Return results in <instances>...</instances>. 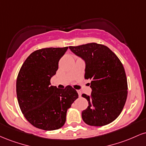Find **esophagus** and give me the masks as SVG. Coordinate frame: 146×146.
Instances as JSON below:
<instances>
[{"label": "esophagus", "mask_w": 146, "mask_h": 146, "mask_svg": "<svg viewBox=\"0 0 146 146\" xmlns=\"http://www.w3.org/2000/svg\"><path fill=\"white\" fill-rule=\"evenodd\" d=\"M77 92H78V95H79V97H81V96H82V92H81V90H77Z\"/></svg>", "instance_id": "esophagus-1"}]
</instances>
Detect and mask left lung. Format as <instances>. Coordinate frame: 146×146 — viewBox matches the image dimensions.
<instances>
[{
    "label": "left lung",
    "mask_w": 146,
    "mask_h": 146,
    "mask_svg": "<svg viewBox=\"0 0 146 146\" xmlns=\"http://www.w3.org/2000/svg\"><path fill=\"white\" fill-rule=\"evenodd\" d=\"M69 48L86 62L84 78L91 80L90 96L82 94L88 106L82 113L83 121L89 125L103 126L118 117L128 95V83L123 64L105 45L95 42Z\"/></svg>",
    "instance_id": "obj_1"
}]
</instances>
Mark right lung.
I'll list each match as a JSON object with an SVG mask.
<instances>
[{
    "mask_svg": "<svg viewBox=\"0 0 146 146\" xmlns=\"http://www.w3.org/2000/svg\"><path fill=\"white\" fill-rule=\"evenodd\" d=\"M67 49L68 46L36 50L25 60L18 73V104L26 119L37 128L54 130L62 127L67 110L78 98L71 86L64 89L51 86V77Z\"/></svg>",
    "mask_w": 146,
    "mask_h": 146,
    "instance_id": "right-lung-1",
    "label": "right lung"
}]
</instances>
